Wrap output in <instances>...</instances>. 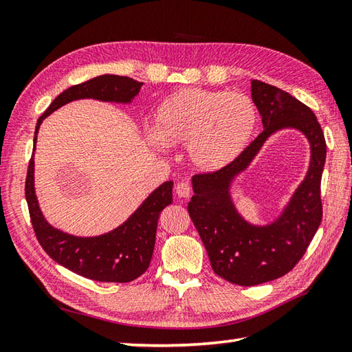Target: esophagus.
<instances>
[{
	"label": "esophagus",
	"instance_id": "1",
	"mask_svg": "<svg viewBox=\"0 0 352 352\" xmlns=\"http://www.w3.org/2000/svg\"><path fill=\"white\" fill-rule=\"evenodd\" d=\"M175 192L178 195V197H188V196H190V193H192V187H190V184H188V183L182 182V183H178L175 186Z\"/></svg>",
	"mask_w": 352,
	"mask_h": 352
}]
</instances>
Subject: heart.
I'll return each mask as SVG.
<instances>
[{"mask_svg": "<svg viewBox=\"0 0 352 352\" xmlns=\"http://www.w3.org/2000/svg\"><path fill=\"white\" fill-rule=\"evenodd\" d=\"M257 123V107L245 94L183 87L157 105L151 131L162 146H186L192 166L214 174L245 151Z\"/></svg>", "mask_w": 352, "mask_h": 352, "instance_id": "obj_1", "label": "heart"}]
</instances>
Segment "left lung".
<instances>
[{
  "label": "left lung",
  "instance_id": "obj_1",
  "mask_svg": "<svg viewBox=\"0 0 352 352\" xmlns=\"http://www.w3.org/2000/svg\"><path fill=\"white\" fill-rule=\"evenodd\" d=\"M251 98L262 116L263 132L228 168L195 175V195L187 206L214 272L244 287L285 275L305 254L322 219L320 186L327 153L317 117L299 99L258 80L251 82ZM285 129L300 131L309 141V170L274 221L251 223L236 208L232 186L264 142Z\"/></svg>",
  "mask_w": 352,
  "mask_h": 352
}]
</instances>
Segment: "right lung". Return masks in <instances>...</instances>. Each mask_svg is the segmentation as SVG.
Listing matches in <instances>:
<instances>
[{"label": "right lung", "instance_id": "right-lung-1", "mask_svg": "<svg viewBox=\"0 0 352 352\" xmlns=\"http://www.w3.org/2000/svg\"><path fill=\"white\" fill-rule=\"evenodd\" d=\"M142 85V82L129 77L104 74L82 85L68 87L53 99L47 110L37 120L34 151L43 120L62 105L77 99L131 104L140 94ZM34 164L32 153L25 183L26 202L40 245L56 263L85 278L101 283H129L146 272L155 250L159 215L165 206L173 204L174 182H165L155 188L129 215L128 220L116 229L96 236H76L53 228L43 215L35 195Z\"/></svg>", "mask_w": 352, "mask_h": 352}]
</instances>
